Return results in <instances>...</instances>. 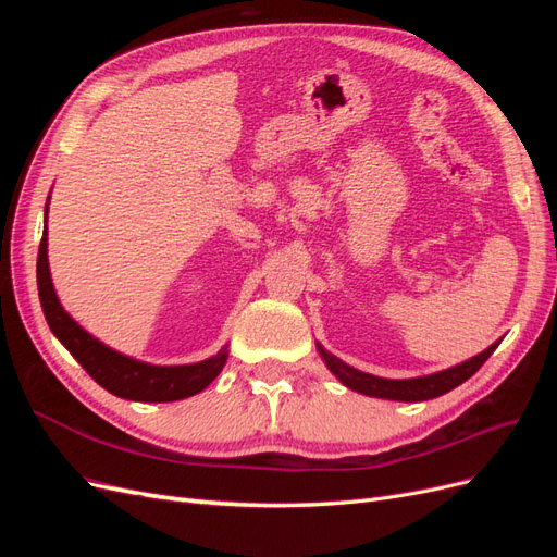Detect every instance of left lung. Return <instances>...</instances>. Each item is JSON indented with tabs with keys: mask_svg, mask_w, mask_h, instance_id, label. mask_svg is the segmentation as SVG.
<instances>
[{
	"mask_svg": "<svg viewBox=\"0 0 557 557\" xmlns=\"http://www.w3.org/2000/svg\"><path fill=\"white\" fill-rule=\"evenodd\" d=\"M499 342H495L491 348H485L479 352L476 358H471L458 367H450L446 372L440 374H430V376H420V379H404V381H391V379H379L372 374L358 372V369L348 367L339 358H334L332 352H327L323 346H318L320 356H323L325 364L330 367V372L339 379L344 385H348L350 391H358L369 397H383V399H395V401H423L446 395L453 387H458L465 383L469 376H474L483 362L493 356Z\"/></svg>",
	"mask_w": 557,
	"mask_h": 557,
	"instance_id": "obj_1",
	"label": "left lung"
}]
</instances>
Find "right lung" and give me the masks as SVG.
I'll use <instances>...</instances> for the list:
<instances>
[{"label": "right lung", "mask_w": 557, "mask_h": 557, "mask_svg": "<svg viewBox=\"0 0 557 557\" xmlns=\"http://www.w3.org/2000/svg\"><path fill=\"white\" fill-rule=\"evenodd\" d=\"M46 242L48 239L44 230L37 258V285L44 315L50 330H53V334L64 344V348L72 352L78 364L86 369L104 391H109L115 397L134 401H176L201 393L218 374H221V369L227 360L225 350L218 352L215 358L197 364L156 367L125 358L121 352H115L92 339V336L83 327H78L60 307L53 283H50Z\"/></svg>", "instance_id": "obj_1"}]
</instances>
